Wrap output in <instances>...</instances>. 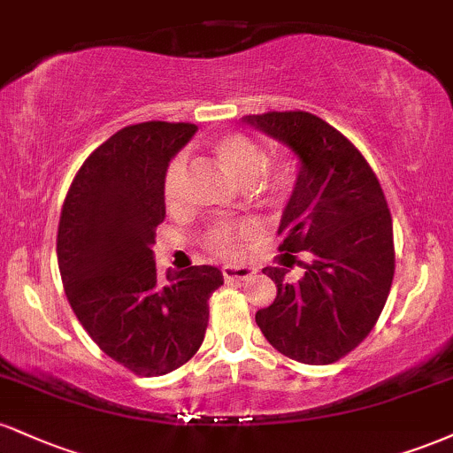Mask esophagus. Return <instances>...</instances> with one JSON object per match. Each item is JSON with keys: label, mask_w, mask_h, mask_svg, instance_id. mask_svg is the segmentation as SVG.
Masks as SVG:
<instances>
[{"label": "esophagus", "mask_w": 453, "mask_h": 453, "mask_svg": "<svg viewBox=\"0 0 453 453\" xmlns=\"http://www.w3.org/2000/svg\"><path fill=\"white\" fill-rule=\"evenodd\" d=\"M256 273L257 270L251 266H226L223 268V279H226L227 283H234V280L251 279Z\"/></svg>", "instance_id": "34e87169"}]
</instances>
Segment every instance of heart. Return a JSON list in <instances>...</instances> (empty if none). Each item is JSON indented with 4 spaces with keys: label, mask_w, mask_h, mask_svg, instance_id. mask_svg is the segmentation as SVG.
I'll use <instances>...</instances> for the list:
<instances>
[{
    "label": "heart",
    "mask_w": 453,
    "mask_h": 453,
    "mask_svg": "<svg viewBox=\"0 0 453 453\" xmlns=\"http://www.w3.org/2000/svg\"><path fill=\"white\" fill-rule=\"evenodd\" d=\"M211 153L219 168L226 173L238 187H256V194L264 204L277 206L288 200L296 183V161L292 157H280L273 164H266L268 157L264 149L253 138L244 134H223L211 142ZM185 161L176 157L170 161L164 174L161 194L168 209L176 206L183 187ZM251 230L249 227L217 226L209 234V247L221 256H234L238 242L247 238Z\"/></svg>",
    "instance_id": "b5f03b06"
}]
</instances>
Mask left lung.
Listing matches in <instances>:
<instances>
[{
	"label": "left lung",
	"instance_id": "obj_1",
	"mask_svg": "<svg viewBox=\"0 0 453 453\" xmlns=\"http://www.w3.org/2000/svg\"><path fill=\"white\" fill-rule=\"evenodd\" d=\"M244 123L298 157L280 215V262L264 268L277 298L256 313L266 341L303 364H332L377 324L394 279L392 215L375 173L339 129L311 112L249 114ZM311 262L296 284L284 279L294 252Z\"/></svg>",
	"mask_w": 453,
	"mask_h": 453
}]
</instances>
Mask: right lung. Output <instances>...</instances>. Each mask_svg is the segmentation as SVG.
Wrapping results in <instances>:
<instances>
[{
	"mask_svg": "<svg viewBox=\"0 0 453 453\" xmlns=\"http://www.w3.org/2000/svg\"><path fill=\"white\" fill-rule=\"evenodd\" d=\"M196 132L165 121L119 129L85 159L61 209L57 259L72 311L106 356L142 377L194 357L223 285L219 268L191 266L168 270L161 288L153 259L164 174Z\"/></svg>",
	"mask_w": 453,
	"mask_h": 453,
	"instance_id": "right-lung-1",
	"label": "right lung"
}]
</instances>
